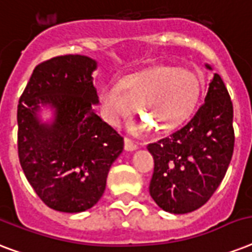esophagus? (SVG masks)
Segmentation results:
<instances>
[{"label":"esophagus","mask_w":252,"mask_h":252,"mask_svg":"<svg viewBox=\"0 0 252 252\" xmlns=\"http://www.w3.org/2000/svg\"><path fill=\"white\" fill-rule=\"evenodd\" d=\"M124 149H126V152H134V150L137 149V145H136L130 138L126 137L124 138Z\"/></svg>","instance_id":"esophagus-1"}]
</instances>
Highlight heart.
<instances>
[{"label":"heart","instance_id":"1","mask_svg":"<svg viewBox=\"0 0 252 252\" xmlns=\"http://www.w3.org/2000/svg\"><path fill=\"white\" fill-rule=\"evenodd\" d=\"M199 80L184 68L157 66L137 76L126 77L118 86L107 85L99 100L104 118L112 126L129 118L137 106L157 130H168L187 118L199 96Z\"/></svg>","mask_w":252,"mask_h":252}]
</instances>
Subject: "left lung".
<instances>
[{
    "mask_svg": "<svg viewBox=\"0 0 252 252\" xmlns=\"http://www.w3.org/2000/svg\"><path fill=\"white\" fill-rule=\"evenodd\" d=\"M148 150L154 158L149 192L158 207L184 215L211 199L234 150L233 103L217 73L193 118L170 137L149 144Z\"/></svg>",
    "mask_w": 252,
    "mask_h": 252,
    "instance_id": "8db88e82",
    "label": "left lung"
}]
</instances>
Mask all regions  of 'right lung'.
<instances>
[{
  "label": "right lung",
  "mask_w": 252,
  "mask_h": 252,
  "mask_svg": "<svg viewBox=\"0 0 252 252\" xmlns=\"http://www.w3.org/2000/svg\"><path fill=\"white\" fill-rule=\"evenodd\" d=\"M96 61L65 55L33 69L18 104V156L41 201L55 211L80 213L94 207L106 189L111 165L124 140L95 114L93 72ZM40 106L54 110L43 123Z\"/></svg>",
  "instance_id": "add662e5"
}]
</instances>
